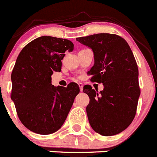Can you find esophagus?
<instances>
[{"label": "esophagus", "mask_w": 157, "mask_h": 157, "mask_svg": "<svg viewBox=\"0 0 157 157\" xmlns=\"http://www.w3.org/2000/svg\"><path fill=\"white\" fill-rule=\"evenodd\" d=\"M78 85L79 88H80V91H82V90H83V85H82V83H78Z\"/></svg>", "instance_id": "1"}]
</instances>
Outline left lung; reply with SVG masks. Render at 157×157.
<instances>
[{"label": "left lung", "mask_w": 157, "mask_h": 157, "mask_svg": "<svg viewBox=\"0 0 157 157\" xmlns=\"http://www.w3.org/2000/svg\"><path fill=\"white\" fill-rule=\"evenodd\" d=\"M76 40L92 49L94 63L88 75L91 82L104 85L99 93L91 85L83 88L90 99L86 107L90 125L103 136L120 133L133 121L140 94L138 67L131 48L116 34L98 33Z\"/></svg>", "instance_id": "1"}]
</instances>
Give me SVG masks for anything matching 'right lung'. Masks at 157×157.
Segmentation results:
<instances>
[{"mask_svg": "<svg viewBox=\"0 0 157 157\" xmlns=\"http://www.w3.org/2000/svg\"><path fill=\"white\" fill-rule=\"evenodd\" d=\"M74 45L66 39L43 36L28 43L17 59L11 73V99L21 123L43 135L58 131L64 124L79 87L52 85L51 75L60 72L66 51Z\"/></svg>", "mask_w": 157, "mask_h": 157, "instance_id": "1", "label": "right lung"}]
</instances>
